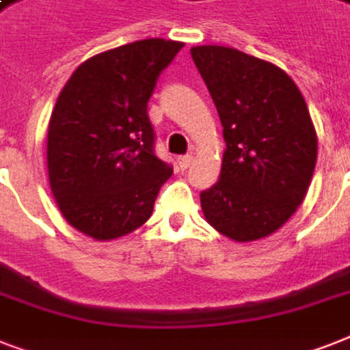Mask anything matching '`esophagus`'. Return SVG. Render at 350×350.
Returning a JSON list of instances; mask_svg holds the SVG:
<instances>
[{
  "label": "esophagus",
  "instance_id": "obj_1",
  "mask_svg": "<svg viewBox=\"0 0 350 350\" xmlns=\"http://www.w3.org/2000/svg\"><path fill=\"white\" fill-rule=\"evenodd\" d=\"M178 165H180L181 170H187L192 165V156L191 154H185V156H180L178 158Z\"/></svg>",
  "mask_w": 350,
  "mask_h": 350
}]
</instances>
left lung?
<instances>
[{
  "label": "left lung",
  "instance_id": "1",
  "mask_svg": "<svg viewBox=\"0 0 350 350\" xmlns=\"http://www.w3.org/2000/svg\"><path fill=\"white\" fill-rule=\"evenodd\" d=\"M224 125L219 180L200 194L214 229L234 241L276 232L301 205L316 165V132L282 68L236 49H191Z\"/></svg>",
  "mask_w": 350,
  "mask_h": 350
}]
</instances>
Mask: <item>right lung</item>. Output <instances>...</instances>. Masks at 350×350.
Returning <instances> with one entry per match:
<instances>
[{"mask_svg": "<svg viewBox=\"0 0 350 350\" xmlns=\"http://www.w3.org/2000/svg\"><path fill=\"white\" fill-rule=\"evenodd\" d=\"M183 43L142 40L81 63L63 87L46 136L52 194L68 224L114 239L142 227L172 165L154 154L147 103Z\"/></svg>", "mask_w": 350, "mask_h": 350, "instance_id": "1", "label": "right lung"}]
</instances>
